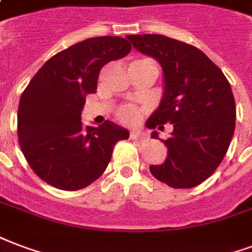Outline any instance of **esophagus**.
I'll list each match as a JSON object with an SVG mask.
<instances>
[{
    "instance_id": "1",
    "label": "esophagus",
    "mask_w": 252,
    "mask_h": 252,
    "mask_svg": "<svg viewBox=\"0 0 252 252\" xmlns=\"http://www.w3.org/2000/svg\"><path fill=\"white\" fill-rule=\"evenodd\" d=\"M130 138L134 139V141H143V139H146V134H143L139 130H133L131 134H130Z\"/></svg>"
}]
</instances>
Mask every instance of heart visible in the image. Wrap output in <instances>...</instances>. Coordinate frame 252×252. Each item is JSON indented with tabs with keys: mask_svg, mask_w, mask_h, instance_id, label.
Instances as JSON below:
<instances>
[{
	"mask_svg": "<svg viewBox=\"0 0 252 252\" xmlns=\"http://www.w3.org/2000/svg\"><path fill=\"white\" fill-rule=\"evenodd\" d=\"M139 115H141L139 109H137L133 105H124L118 107V110H117V117L119 118V121H122L125 124H134V122H137Z\"/></svg>",
	"mask_w": 252,
	"mask_h": 252,
	"instance_id": "b5f03b06",
	"label": "heart"
}]
</instances>
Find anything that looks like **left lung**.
I'll list each match as a JSON object with an SVG mask.
<instances>
[{
    "instance_id": "1",
    "label": "left lung",
    "mask_w": 252,
    "mask_h": 252,
    "mask_svg": "<svg viewBox=\"0 0 252 252\" xmlns=\"http://www.w3.org/2000/svg\"><path fill=\"white\" fill-rule=\"evenodd\" d=\"M138 52L159 62L164 92L149 128L173 125L166 141L167 158L151 164L158 181L174 189H191L206 181L224 158L235 130V99L230 83L205 53L160 34L127 35ZM151 138H158L153 131Z\"/></svg>"
}]
</instances>
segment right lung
<instances>
[{"label": "right lung", "mask_w": 252, "mask_h": 252, "mask_svg": "<svg viewBox=\"0 0 252 252\" xmlns=\"http://www.w3.org/2000/svg\"><path fill=\"white\" fill-rule=\"evenodd\" d=\"M131 50L127 39L95 37L47 60L21 95L18 142L28 163L42 181L75 191L101 177L115 143L128 130L106 121L98 127L81 122L85 98L95 93L99 71Z\"/></svg>", "instance_id": "obj_1"}]
</instances>
